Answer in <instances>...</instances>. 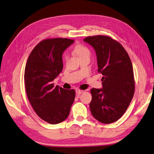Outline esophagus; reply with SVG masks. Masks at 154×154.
Listing matches in <instances>:
<instances>
[{
  "label": "esophagus",
  "instance_id": "obj_1",
  "mask_svg": "<svg viewBox=\"0 0 154 154\" xmlns=\"http://www.w3.org/2000/svg\"><path fill=\"white\" fill-rule=\"evenodd\" d=\"M76 94H78V95H79V94H82V93L83 92V91H82V90L77 89L76 91Z\"/></svg>",
  "mask_w": 154,
  "mask_h": 154
}]
</instances>
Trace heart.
<instances>
[{
	"label": "heart",
	"instance_id": "heart-1",
	"mask_svg": "<svg viewBox=\"0 0 154 154\" xmlns=\"http://www.w3.org/2000/svg\"><path fill=\"white\" fill-rule=\"evenodd\" d=\"M74 52L75 53V54L78 57L79 59L86 56L90 57V55H91L90 50L86 46L83 45H77L74 48ZM66 58L67 56H66Z\"/></svg>",
	"mask_w": 154,
	"mask_h": 154
}]
</instances>
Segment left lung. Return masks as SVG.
Here are the masks:
<instances>
[{"instance_id": "obj_1", "label": "left lung", "mask_w": 154, "mask_h": 154, "mask_svg": "<svg viewBox=\"0 0 154 154\" xmlns=\"http://www.w3.org/2000/svg\"><path fill=\"white\" fill-rule=\"evenodd\" d=\"M83 41L96 53L102 88H92V115L103 124L118 120L134 96L135 83L130 57L120 43L106 35L88 36Z\"/></svg>"}]
</instances>
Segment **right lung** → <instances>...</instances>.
I'll return each instance as SVG.
<instances>
[{"mask_svg": "<svg viewBox=\"0 0 154 154\" xmlns=\"http://www.w3.org/2000/svg\"><path fill=\"white\" fill-rule=\"evenodd\" d=\"M73 43L67 38L45 39L35 46L26 63L24 80L29 102L36 114L50 124L65 120L75 100V90L53 83L62 71L63 52Z\"/></svg>", "mask_w": 154, "mask_h": 154, "instance_id": "1", "label": "right lung"}]
</instances>
